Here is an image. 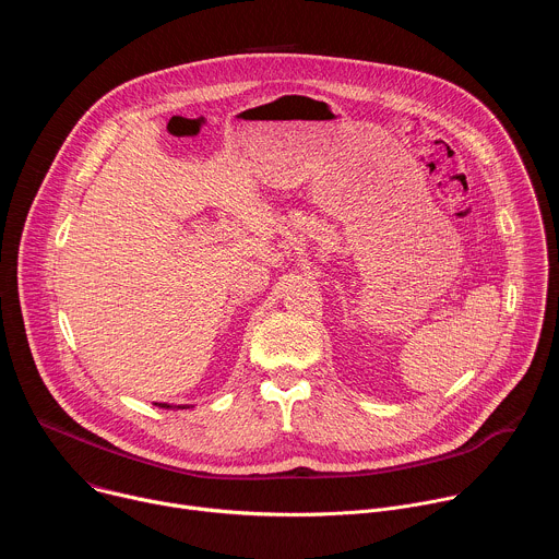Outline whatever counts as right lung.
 Segmentation results:
<instances>
[{"mask_svg": "<svg viewBox=\"0 0 559 559\" xmlns=\"http://www.w3.org/2000/svg\"><path fill=\"white\" fill-rule=\"evenodd\" d=\"M154 405H158V407H164V409H173V407H170V405H166V403H154ZM177 409H188V407H186V405H183V407L179 405Z\"/></svg>", "mask_w": 559, "mask_h": 559, "instance_id": "right-lung-1", "label": "right lung"}]
</instances>
